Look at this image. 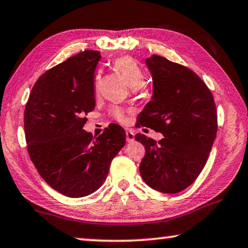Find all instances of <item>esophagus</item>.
I'll use <instances>...</instances> for the list:
<instances>
[{
	"mask_svg": "<svg viewBox=\"0 0 248 248\" xmlns=\"http://www.w3.org/2000/svg\"><path fill=\"white\" fill-rule=\"evenodd\" d=\"M125 134H126V141L127 142H133V141H134L135 134H134V132H133L132 130H127Z\"/></svg>",
	"mask_w": 248,
	"mask_h": 248,
	"instance_id": "obj_1",
	"label": "esophagus"
}]
</instances>
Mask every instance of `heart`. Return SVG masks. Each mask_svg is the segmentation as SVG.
<instances>
[{"instance_id":"b5f03b06","label":"heart","mask_w":248,"mask_h":248,"mask_svg":"<svg viewBox=\"0 0 248 248\" xmlns=\"http://www.w3.org/2000/svg\"><path fill=\"white\" fill-rule=\"evenodd\" d=\"M113 63L116 70L120 71L132 89H139L145 84V75L143 73L142 68L131 57H120V58L114 60ZM98 79L99 77H97V80ZM110 114L121 123H124L126 121L124 110L121 107H113L110 109Z\"/></svg>"}]
</instances>
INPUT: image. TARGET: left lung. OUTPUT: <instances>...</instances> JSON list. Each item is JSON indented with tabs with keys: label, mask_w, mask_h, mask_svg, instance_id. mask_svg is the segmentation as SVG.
I'll return each mask as SVG.
<instances>
[{
	"label": "left lung",
	"mask_w": 248,
	"mask_h": 248,
	"mask_svg": "<svg viewBox=\"0 0 248 248\" xmlns=\"http://www.w3.org/2000/svg\"><path fill=\"white\" fill-rule=\"evenodd\" d=\"M153 79L152 100L136 126L162 133L155 142L135 135L145 148L140 173L146 185L164 193L188 188L206 164L217 134V112L210 89L198 75L164 57L145 60Z\"/></svg>",
	"instance_id": "8db88e82"
}]
</instances>
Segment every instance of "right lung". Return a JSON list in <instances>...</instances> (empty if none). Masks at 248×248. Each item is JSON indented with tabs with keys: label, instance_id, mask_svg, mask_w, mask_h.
Returning <instances> with one entry per match:
<instances>
[{
	"label": "right lung",
	"instance_id": "1",
	"mask_svg": "<svg viewBox=\"0 0 248 248\" xmlns=\"http://www.w3.org/2000/svg\"><path fill=\"white\" fill-rule=\"evenodd\" d=\"M98 51L85 50L49 69L35 82L24 109L30 159L51 188L70 198L95 192L125 145L123 127L110 124L98 138L82 130L95 108Z\"/></svg>",
	"mask_w": 248,
	"mask_h": 248
}]
</instances>
